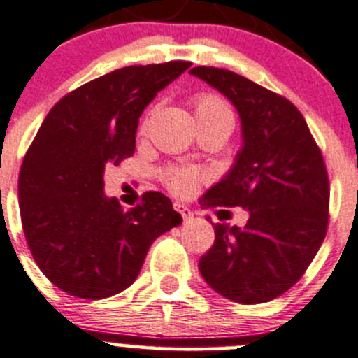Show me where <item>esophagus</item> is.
I'll use <instances>...</instances> for the list:
<instances>
[{"label": "esophagus", "mask_w": 358, "mask_h": 358, "mask_svg": "<svg viewBox=\"0 0 358 358\" xmlns=\"http://www.w3.org/2000/svg\"><path fill=\"white\" fill-rule=\"evenodd\" d=\"M174 208L179 212L180 215H182L184 221H189V219L193 217V212H191L189 208L186 207V205H182V203H174Z\"/></svg>", "instance_id": "34e87169"}]
</instances>
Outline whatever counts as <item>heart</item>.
Masks as SVG:
<instances>
[{
    "mask_svg": "<svg viewBox=\"0 0 358 358\" xmlns=\"http://www.w3.org/2000/svg\"><path fill=\"white\" fill-rule=\"evenodd\" d=\"M194 115L198 123H229L233 125V111L228 102L214 94H201L194 101ZM198 176L194 172L174 171L169 174V186L179 194L193 191Z\"/></svg>",
    "mask_w": 358,
    "mask_h": 358,
    "instance_id": "heart-1",
    "label": "heart"
}]
</instances>
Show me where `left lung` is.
I'll list each match as a JSON object with an SVG mask.
<instances>
[{"mask_svg": "<svg viewBox=\"0 0 358 358\" xmlns=\"http://www.w3.org/2000/svg\"><path fill=\"white\" fill-rule=\"evenodd\" d=\"M189 74L224 95L240 118L242 146L205 205L242 207L243 228L214 224L212 249L198 268L217 294L259 304L284 294L313 261L327 231L324 158L292 102L219 67Z\"/></svg>", "mask_w": 358, "mask_h": 358, "instance_id": "left-lung-1", "label": "left lung"}]
</instances>
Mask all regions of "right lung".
Segmentation results:
<instances>
[{
	"label": "right lung",
	"instance_id": "obj_1",
	"mask_svg": "<svg viewBox=\"0 0 358 358\" xmlns=\"http://www.w3.org/2000/svg\"><path fill=\"white\" fill-rule=\"evenodd\" d=\"M189 66L116 69L60 99L41 123L20 167V215L34 261L60 291L83 299L125 291L151 243L182 222L158 191L123 208L104 193V171L132 157L143 111Z\"/></svg>",
	"mask_w": 358,
	"mask_h": 358
}]
</instances>
